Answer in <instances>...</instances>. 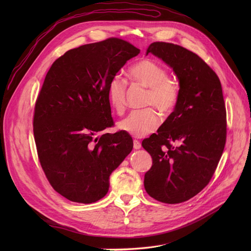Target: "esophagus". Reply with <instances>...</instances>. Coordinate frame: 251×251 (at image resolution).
Segmentation results:
<instances>
[{
	"instance_id": "obj_1",
	"label": "esophagus",
	"mask_w": 251,
	"mask_h": 251,
	"mask_svg": "<svg viewBox=\"0 0 251 251\" xmlns=\"http://www.w3.org/2000/svg\"><path fill=\"white\" fill-rule=\"evenodd\" d=\"M133 148H134V150H139L141 148V143L139 140H137V139L133 140Z\"/></svg>"
}]
</instances>
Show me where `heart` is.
<instances>
[{"label": "heart", "instance_id": "heart-1", "mask_svg": "<svg viewBox=\"0 0 251 251\" xmlns=\"http://www.w3.org/2000/svg\"><path fill=\"white\" fill-rule=\"evenodd\" d=\"M130 78L149 88L146 104L152 105L164 115L172 113L180 98V86L173 78L169 77L168 70L151 59H141L133 63L128 70ZM127 81L120 76L111 79L108 85V99L111 107L118 115L126 110ZM161 117L153 108L133 111L119 123V128L134 137L149 135L159 128Z\"/></svg>", "mask_w": 251, "mask_h": 251}]
</instances>
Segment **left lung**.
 I'll return each instance as SVG.
<instances>
[{
	"label": "left lung",
	"instance_id": "1",
	"mask_svg": "<svg viewBox=\"0 0 251 251\" xmlns=\"http://www.w3.org/2000/svg\"><path fill=\"white\" fill-rule=\"evenodd\" d=\"M173 68L180 84L174 112L143 139L152 159L144 188L155 201L174 204L200 193L214 176L227 137V114L217 73L193 51L152 43L148 50Z\"/></svg>",
	"mask_w": 251,
	"mask_h": 251
}]
</instances>
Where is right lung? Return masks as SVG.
<instances>
[{
	"label": "right lung",
	"instance_id": "add662e5",
	"mask_svg": "<svg viewBox=\"0 0 251 251\" xmlns=\"http://www.w3.org/2000/svg\"><path fill=\"white\" fill-rule=\"evenodd\" d=\"M139 51L110 37L66 51L48 71L35 101L33 134L44 173L65 199L79 203L102 199L111 173L132 151L125 131L95 134L114 126L109 82Z\"/></svg>",
	"mask_w": 251,
	"mask_h": 251
}]
</instances>
